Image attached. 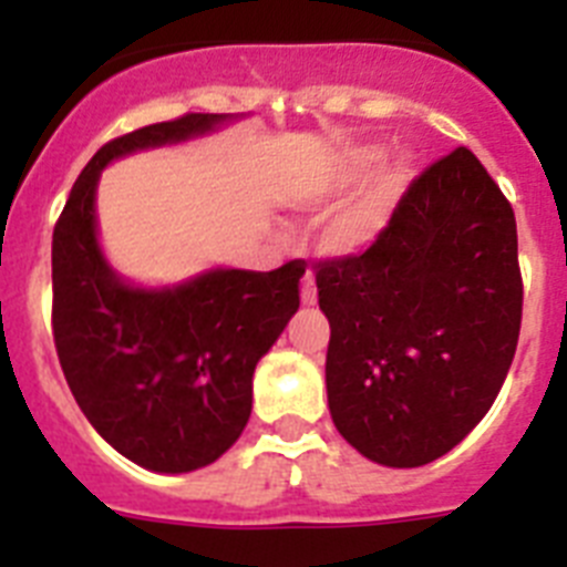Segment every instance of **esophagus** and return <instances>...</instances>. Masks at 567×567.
Here are the masks:
<instances>
[{
	"mask_svg": "<svg viewBox=\"0 0 567 567\" xmlns=\"http://www.w3.org/2000/svg\"><path fill=\"white\" fill-rule=\"evenodd\" d=\"M300 300H303V307H315L318 303V284H315L312 272H307L303 280H300Z\"/></svg>",
	"mask_w": 567,
	"mask_h": 567,
	"instance_id": "34e87169",
	"label": "esophagus"
}]
</instances>
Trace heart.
<instances>
[{
    "label": "heart",
    "instance_id": "heart-1",
    "mask_svg": "<svg viewBox=\"0 0 567 567\" xmlns=\"http://www.w3.org/2000/svg\"><path fill=\"white\" fill-rule=\"evenodd\" d=\"M378 147L354 150L346 158L343 169H340V184H352L358 178H363L378 164ZM409 182H412V167L403 158L380 169L372 182H369V187L352 204H346L332 221L327 224V229H323V244L332 252H358V249L369 247L385 229V224L392 218L394 207H398L400 195L405 193Z\"/></svg>",
    "mask_w": 567,
    "mask_h": 567
}]
</instances>
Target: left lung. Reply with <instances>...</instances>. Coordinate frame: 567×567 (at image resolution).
I'll list each match as a JSON object with an SVG mask.
<instances>
[{
  "mask_svg": "<svg viewBox=\"0 0 567 567\" xmlns=\"http://www.w3.org/2000/svg\"><path fill=\"white\" fill-rule=\"evenodd\" d=\"M315 280L338 432L392 468L452 452L497 400L523 323L517 221L477 155L425 167L372 247L318 260Z\"/></svg>",
  "mask_w": 567,
  "mask_h": 567,
  "instance_id": "8db88e82",
  "label": "left lung"
}]
</instances>
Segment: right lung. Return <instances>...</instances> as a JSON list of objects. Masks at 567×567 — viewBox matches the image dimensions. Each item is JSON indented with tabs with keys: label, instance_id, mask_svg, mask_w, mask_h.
<instances>
[{
	"label": "right lung",
	"instance_id": "1",
	"mask_svg": "<svg viewBox=\"0 0 567 567\" xmlns=\"http://www.w3.org/2000/svg\"><path fill=\"white\" fill-rule=\"evenodd\" d=\"M184 113L104 144L53 227V340L90 425L135 465L182 474L215 463L252 412L255 365L300 307L303 264L215 269L175 289L115 278L96 240V182L107 162L184 142L224 122Z\"/></svg>",
	"mask_w": 567,
	"mask_h": 567
}]
</instances>
